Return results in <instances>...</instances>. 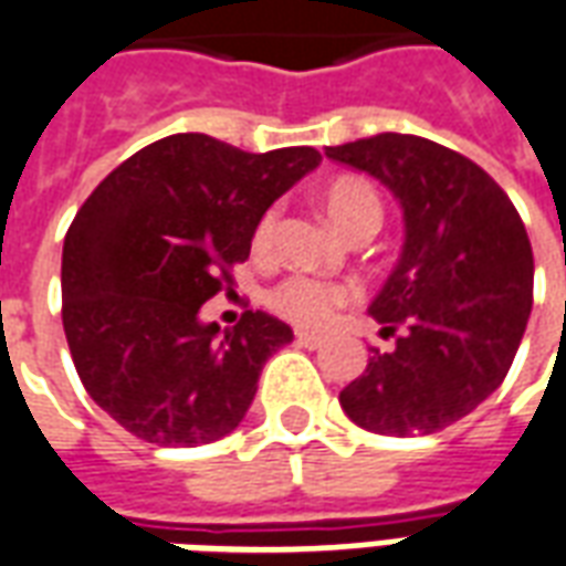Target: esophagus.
Returning <instances> with one entry per match:
<instances>
[{"mask_svg":"<svg viewBox=\"0 0 566 566\" xmlns=\"http://www.w3.org/2000/svg\"><path fill=\"white\" fill-rule=\"evenodd\" d=\"M296 345H303V348H308V352H315V348H321V345H324V339H321V336H315V333L296 331Z\"/></svg>","mask_w":566,"mask_h":566,"instance_id":"34e87169","label":"esophagus"}]
</instances>
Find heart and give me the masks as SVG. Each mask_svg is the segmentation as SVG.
Wrapping results in <instances>:
<instances>
[{"label":"heart","instance_id":"1","mask_svg":"<svg viewBox=\"0 0 566 566\" xmlns=\"http://www.w3.org/2000/svg\"><path fill=\"white\" fill-rule=\"evenodd\" d=\"M321 202H324V211H327L333 227L348 239L379 230L381 199L376 193V187L364 181V178H355V175L333 178L331 185L321 190ZM279 218H282V209L270 206L254 223L251 251L258 258L270 254L272 245H275ZM355 296V287L345 282H327V279H315V275H287L275 287H270L266 303H270L275 315H282L296 327L318 331L324 324H331L333 315L343 306H348Z\"/></svg>","mask_w":566,"mask_h":566}]
</instances>
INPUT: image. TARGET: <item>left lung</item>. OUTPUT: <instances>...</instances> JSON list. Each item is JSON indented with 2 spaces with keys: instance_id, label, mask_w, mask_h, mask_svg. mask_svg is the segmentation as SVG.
<instances>
[{
  "instance_id": "8db88e82",
  "label": "left lung",
  "mask_w": 566,
  "mask_h": 566,
  "mask_svg": "<svg viewBox=\"0 0 566 566\" xmlns=\"http://www.w3.org/2000/svg\"><path fill=\"white\" fill-rule=\"evenodd\" d=\"M400 199L406 245L369 315L396 336L369 348L364 376L339 394L357 427L388 437L437 433L500 388L534 306V251L491 175L458 150L403 133L327 148Z\"/></svg>"
}]
</instances>
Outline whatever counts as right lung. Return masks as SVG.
<instances>
[{"label":"right lung","instance_id":"add662e5","mask_svg":"<svg viewBox=\"0 0 566 566\" xmlns=\"http://www.w3.org/2000/svg\"><path fill=\"white\" fill-rule=\"evenodd\" d=\"M321 154H248L202 133L136 150L105 175L63 245V331L81 385L133 437L202 446L245 418L284 321L242 312L227 333L199 306L230 291L251 230Z\"/></svg>","mask_w":566,"mask_h":566}]
</instances>
